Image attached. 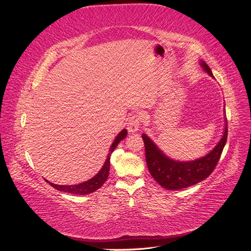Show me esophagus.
<instances>
[{
    "instance_id": "esophagus-1",
    "label": "esophagus",
    "mask_w": 251,
    "mask_h": 251,
    "mask_svg": "<svg viewBox=\"0 0 251 251\" xmlns=\"http://www.w3.org/2000/svg\"><path fill=\"white\" fill-rule=\"evenodd\" d=\"M140 121H141V115L140 114H135L133 115L127 123V131L128 133H136L139 131L140 128Z\"/></svg>"
}]
</instances>
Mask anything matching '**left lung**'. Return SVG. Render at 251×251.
Instances as JSON below:
<instances>
[{
    "instance_id": "left-lung-1",
    "label": "left lung",
    "mask_w": 251,
    "mask_h": 251,
    "mask_svg": "<svg viewBox=\"0 0 251 251\" xmlns=\"http://www.w3.org/2000/svg\"><path fill=\"white\" fill-rule=\"evenodd\" d=\"M199 64L210 77L215 78L206 63L200 59ZM142 139L146 147L147 165L151 177L163 188L170 191H179L199 183L206 179L214 171L227 140V120L224 116L222 137L220 138L216 147L206 155L194 160H176L164 154L163 151L147 134H142Z\"/></svg>"
}]
</instances>
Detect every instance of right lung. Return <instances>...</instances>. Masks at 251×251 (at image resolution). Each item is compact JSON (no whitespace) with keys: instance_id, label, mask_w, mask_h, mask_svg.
<instances>
[{"instance_id":"add662e5","label":"right lung","mask_w":251,"mask_h":251,"mask_svg":"<svg viewBox=\"0 0 251 251\" xmlns=\"http://www.w3.org/2000/svg\"><path fill=\"white\" fill-rule=\"evenodd\" d=\"M127 135V131L126 128H124L123 131L119 132L117 134V136L114 139L113 143L111 144L110 150H109V153L107 156V159H105V161L102 165V168L100 170L94 177H92L91 179L85 181V182H81V183L78 184H73V185H58V184H54L52 183V182H49L47 179H45V181L48 182V183L52 186L54 187L57 191L60 192H64V193H70V194H75V195H89V194H92L95 191H97L98 188L101 187V185L104 183L105 181H107L108 177H109V171H110V158L111 155L113 153V151L116 149V147L118 146V143L125 139Z\"/></svg>"}]
</instances>
